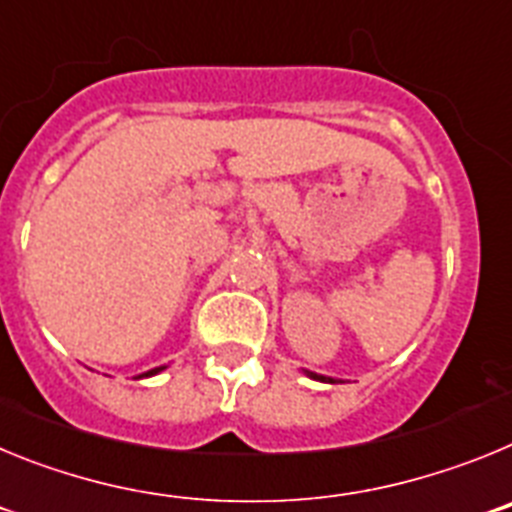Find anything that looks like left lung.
I'll use <instances>...</instances> for the list:
<instances>
[{
	"label": "left lung",
	"mask_w": 512,
	"mask_h": 512,
	"mask_svg": "<svg viewBox=\"0 0 512 512\" xmlns=\"http://www.w3.org/2000/svg\"><path fill=\"white\" fill-rule=\"evenodd\" d=\"M305 374L310 379H318V382H330V384L336 382V379H333V377H323V374H315V372H305Z\"/></svg>",
	"instance_id": "1"
}]
</instances>
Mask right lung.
<instances>
[{
    "instance_id": "right-lung-1",
    "label": "right lung",
    "mask_w": 512,
    "mask_h": 512,
    "mask_svg": "<svg viewBox=\"0 0 512 512\" xmlns=\"http://www.w3.org/2000/svg\"><path fill=\"white\" fill-rule=\"evenodd\" d=\"M161 369H166V366H156V369H151V372H146V374H140V377H153V374H158Z\"/></svg>"
}]
</instances>
